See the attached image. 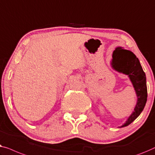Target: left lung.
I'll return each mask as SVG.
<instances>
[{"instance_id":"1","label":"left lung","mask_w":155,"mask_h":155,"mask_svg":"<svg viewBox=\"0 0 155 155\" xmlns=\"http://www.w3.org/2000/svg\"><path fill=\"white\" fill-rule=\"evenodd\" d=\"M118 50H123L125 52L126 55L124 58L120 59L117 56V51ZM112 58V67L119 72L128 75L138 97V101L134 112L126 123L121 126L124 127L131 124L140 114L145 106L147 97L145 74L143 70L138 59L130 51L117 48L113 52Z\"/></svg>"}]
</instances>
